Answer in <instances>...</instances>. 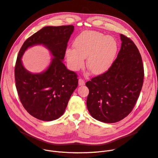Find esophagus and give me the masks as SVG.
<instances>
[{
  "label": "esophagus",
  "mask_w": 158,
  "mask_h": 158,
  "mask_svg": "<svg viewBox=\"0 0 158 158\" xmlns=\"http://www.w3.org/2000/svg\"><path fill=\"white\" fill-rule=\"evenodd\" d=\"M85 85V80L81 79V78H80V79H79V86H83V85Z\"/></svg>",
  "instance_id": "obj_1"
}]
</instances>
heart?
<instances>
[{
    "label": "heart",
    "mask_w": 158,
    "mask_h": 158,
    "mask_svg": "<svg viewBox=\"0 0 158 158\" xmlns=\"http://www.w3.org/2000/svg\"><path fill=\"white\" fill-rule=\"evenodd\" d=\"M73 48L66 50L69 67L79 70L85 64L94 74H100L111 66L117 54L118 46L114 38L96 31H85L79 35L73 43Z\"/></svg>",
    "instance_id": "b5f03b06"
}]
</instances>
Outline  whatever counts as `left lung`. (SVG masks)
Segmentation results:
<instances>
[{
	"label": "left lung",
	"instance_id": "1",
	"mask_svg": "<svg viewBox=\"0 0 158 158\" xmlns=\"http://www.w3.org/2000/svg\"><path fill=\"white\" fill-rule=\"evenodd\" d=\"M120 36L121 49L111 67L86 83L89 112L106 123L119 121L132 111L143 82V65L137 47L130 38Z\"/></svg>",
	"mask_w": 158,
	"mask_h": 158
}]
</instances>
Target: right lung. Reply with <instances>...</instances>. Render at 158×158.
<instances>
[{"label":"right lung","instance_id":"1","mask_svg":"<svg viewBox=\"0 0 158 158\" xmlns=\"http://www.w3.org/2000/svg\"><path fill=\"white\" fill-rule=\"evenodd\" d=\"M73 30V25L45 27L28 37L18 52L15 77L19 98L25 110L39 120L61 117L78 86L77 73L62 62ZM37 44L44 45L54 58L45 72L31 74L24 68L20 58L28 47Z\"/></svg>","mask_w":158,"mask_h":158}]
</instances>
